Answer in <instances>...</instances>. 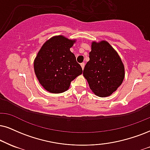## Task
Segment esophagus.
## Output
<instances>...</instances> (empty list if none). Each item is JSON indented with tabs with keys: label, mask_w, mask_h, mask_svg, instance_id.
<instances>
[{
	"label": "esophagus",
	"mask_w": 150,
	"mask_h": 150,
	"mask_svg": "<svg viewBox=\"0 0 150 150\" xmlns=\"http://www.w3.org/2000/svg\"><path fill=\"white\" fill-rule=\"evenodd\" d=\"M81 67H82V69H84V67H85V63L83 62V63H81Z\"/></svg>",
	"instance_id": "obj_1"
}]
</instances>
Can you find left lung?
Listing matches in <instances>:
<instances>
[{"label": "left lung", "instance_id": "left-lung-1", "mask_svg": "<svg viewBox=\"0 0 150 150\" xmlns=\"http://www.w3.org/2000/svg\"><path fill=\"white\" fill-rule=\"evenodd\" d=\"M91 49L83 76L96 95L108 97L122 83L125 67L115 50L106 41L93 42Z\"/></svg>", "mask_w": 150, "mask_h": 150}]
</instances>
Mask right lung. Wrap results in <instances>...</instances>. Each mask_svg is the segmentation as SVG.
Segmentation results:
<instances>
[{
  "instance_id": "obj_1",
  "label": "right lung",
  "mask_w": 150,
  "mask_h": 150,
  "mask_svg": "<svg viewBox=\"0 0 150 150\" xmlns=\"http://www.w3.org/2000/svg\"><path fill=\"white\" fill-rule=\"evenodd\" d=\"M76 40L54 36L43 44L34 61L35 73L42 87L51 93L69 89L74 79L82 74L80 64L70 51Z\"/></svg>"
}]
</instances>
